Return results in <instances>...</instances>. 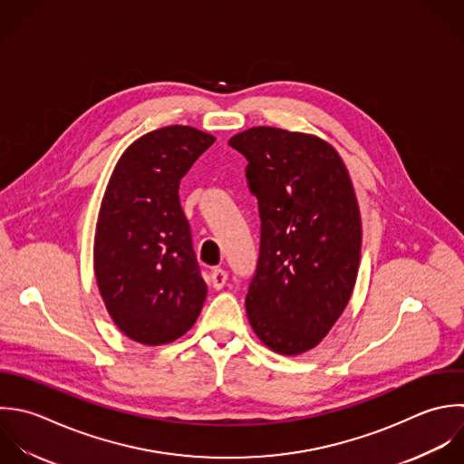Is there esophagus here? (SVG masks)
I'll list each match as a JSON object with an SVG mask.
<instances>
[{
    "label": "esophagus",
    "instance_id": "esophagus-1",
    "mask_svg": "<svg viewBox=\"0 0 464 464\" xmlns=\"http://www.w3.org/2000/svg\"><path fill=\"white\" fill-rule=\"evenodd\" d=\"M226 282H227V273L224 269H220V267H215L211 271V284H213V287L215 289H222L226 285Z\"/></svg>",
    "mask_w": 464,
    "mask_h": 464
}]
</instances>
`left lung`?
I'll return each instance as SVG.
<instances>
[{"mask_svg": "<svg viewBox=\"0 0 464 464\" xmlns=\"http://www.w3.org/2000/svg\"><path fill=\"white\" fill-rule=\"evenodd\" d=\"M258 198L260 256L246 296L271 351L314 349L347 307L360 267L362 217L349 171L324 139L255 126L229 139Z\"/></svg>", "mask_w": 464, "mask_h": 464, "instance_id": "8db88e82", "label": "left lung"}]
</instances>
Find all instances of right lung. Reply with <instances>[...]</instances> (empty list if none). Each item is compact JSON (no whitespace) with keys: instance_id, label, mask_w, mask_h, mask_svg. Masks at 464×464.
Here are the masks:
<instances>
[{"instance_id":"obj_1","label":"right lung","mask_w":464,"mask_h":464,"mask_svg":"<svg viewBox=\"0 0 464 464\" xmlns=\"http://www.w3.org/2000/svg\"><path fill=\"white\" fill-rule=\"evenodd\" d=\"M213 142V135L193 126L153 130L124 150L108 180L95 226L93 271L108 314L137 343H171L202 311L208 285L179 186Z\"/></svg>"}]
</instances>
